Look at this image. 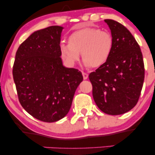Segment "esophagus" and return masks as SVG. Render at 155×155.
I'll return each mask as SVG.
<instances>
[{
  "label": "esophagus",
  "mask_w": 155,
  "mask_h": 155,
  "mask_svg": "<svg viewBox=\"0 0 155 155\" xmlns=\"http://www.w3.org/2000/svg\"><path fill=\"white\" fill-rule=\"evenodd\" d=\"M82 75L84 79H87L88 78V74L85 72H82Z\"/></svg>",
  "instance_id": "34e87169"
}]
</instances>
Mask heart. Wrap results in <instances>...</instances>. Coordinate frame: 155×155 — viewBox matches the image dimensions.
<instances>
[{
  "label": "heart",
  "instance_id": "obj_1",
  "mask_svg": "<svg viewBox=\"0 0 155 155\" xmlns=\"http://www.w3.org/2000/svg\"><path fill=\"white\" fill-rule=\"evenodd\" d=\"M112 49L111 33L91 27L73 32L68 37V44L62 43L60 46L62 59L70 66L77 63L81 52L85 67L102 66L109 59Z\"/></svg>",
  "mask_w": 155,
  "mask_h": 155
}]
</instances>
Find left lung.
<instances>
[{"label":"left lung","instance_id":"obj_1","mask_svg":"<svg viewBox=\"0 0 155 155\" xmlns=\"http://www.w3.org/2000/svg\"><path fill=\"white\" fill-rule=\"evenodd\" d=\"M111 30L113 49L109 59L90 73L92 96L104 113L120 115L129 111L139 98L144 64L140 47L133 35L120 22L105 19Z\"/></svg>","mask_w":155,"mask_h":155}]
</instances>
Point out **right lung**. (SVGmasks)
I'll return each instance as SVG.
<instances>
[{
    "instance_id": "obj_1",
    "label": "right lung",
    "mask_w": 155,
    "mask_h": 155,
    "mask_svg": "<svg viewBox=\"0 0 155 155\" xmlns=\"http://www.w3.org/2000/svg\"><path fill=\"white\" fill-rule=\"evenodd\" d=\"M61 26L33 32L16 53L13 77L19 101L37 120L54 122L66 116L81 71L63 65L60 51Z\"/></svg>"
}]
</instances>
